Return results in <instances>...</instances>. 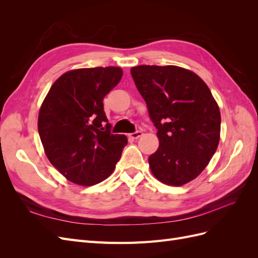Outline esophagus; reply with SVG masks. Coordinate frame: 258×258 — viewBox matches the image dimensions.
Masks as SVG:
<instances>
[{
  "mask_svg": "<svg viewBox=\"0 0 258 258\" xmlns=\"http://www.w3.org/2000/svg\"><path fill=\"white\" fill-rule=\"evenodd\" d=\"M143 136V132L142 131H136V132H132V134H129L128 137L132 140H136V139H139L140 137Z\"/></svg>",
  "mask_w": 258,
  "mask_h": 258,
  "instance_id": "obj_1",
  "label": "esophagus"
}]
</instances>
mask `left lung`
I'll use <instances>...</instances> for the list:
<instances>
[{"mask_svg":"<svg viewBox=\"0 0 258 258\" xmlns=\"http://www.w3.org/2000/svg\"><path fill=\"white\" fill-rule=\"evenodd\" d=\"M157 129L159 147L148 157L152 173L167 185L181 186L196 178L220 142L221 113L207 84L175 66L131 69Z\"/></svg>","mask_w":258,"mask_h":258,"instance_id":"left-lung-1","label":"left lung"}]
</instances>
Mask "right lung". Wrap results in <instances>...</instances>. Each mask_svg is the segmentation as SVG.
<instances>
[{
    "mask_svg": "<svg viewBox=\"0 0 258 258\" xmlns=\"http://www.w3.org/2000/svg\"><path fill=\"white\" fill-rule=\"evenodd\" d=\"M117 67L69 71L54 82L38 114V135L51 165L69 181H104L120 159L127 137L113 135L103 99L119 83Z\"/></svg>",
    "mask_w": 258,
    "mask_h": 258,
    "instance_id": "obj_1",
    "label": "right lung"
}]
</instances>
